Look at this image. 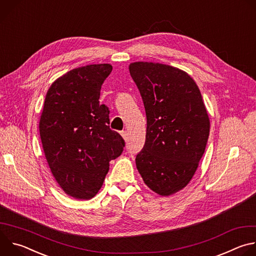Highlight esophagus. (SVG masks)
Instances as JSON below:
<instances>
[{
    "instance_id": "esophagus-1",
    "label": "esophagus",
    "mask_w": 256,
    "mask_h": 256,
    "mask_svg": "<svg viewBox=\"0 0 256 256\" xmlns=\"http://www.w3.org/2000/svg\"><path fill=\"white\" fill-rule=\"evenodd\" d=\"M120 134H122V136L124 138V140H128V134H126V130L120 132Z\"/></svg>"
}]
</instances>
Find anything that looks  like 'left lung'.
<instances>
[{
    "instance_id": "left-lung-1",
    "label": "left lung",
    "mask_w": 256,
    "mask_h": 256,
    "mask_svg": "<svg viewBox=\"0 0 256 256\" xmlns=\"http://www.w3.org/2000/svg\"><path fill=\"white\" fill-rule=\"evenodd\" d=\"M142 98L147 132L136 165L151 190L169 196L194 177L210 134L200 91L186 72L152 62L128 66Z\"/></svg>"
}]
</instances>
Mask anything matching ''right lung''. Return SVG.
<instances>
[{"instance_id": "add662e5", "label": "right lung", "mask_w": 256, "mask_h": 256, "mask_svg": "<svg viewBox=\"0 0 256 256\" xmlns=\"http://www.w3.org/2000/svg\"><path fill=\"white\" fill-rule=\"evenodd\" d=\"M109 64L72 68L48 90L40 120L42 148L60 188L90 200L101 188L109 162L120 156L124 140L109 128V110L99 103Z\"/></svg>"}]
</instances>
